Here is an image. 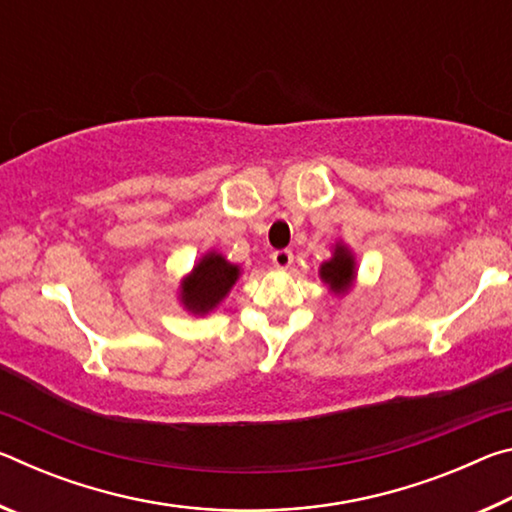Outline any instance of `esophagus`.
<instances>
[{"label":"esophagus","instance_id":"esophagus-1","mask_svg":"<svg viewBox=\"0 0 512 512\" xmlns=\"http://www.w3.org/2000/svg\"><path fill=\"white\" fill-rule=\"evenodd\" d=\"M273 266L280 268V271H284V268H289L293 264V253L291 250H275L273 253Z\"/></svg>","mask_w":512,"mask_h":512}]
</instances>
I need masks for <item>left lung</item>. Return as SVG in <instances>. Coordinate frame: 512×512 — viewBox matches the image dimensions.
<instances>
[{"instance_id": "1", "label": "left lung", "mask_w": 512, "mask_h": 512, "mask_svg": "<svg viewBox=\"0 0 512 512\" xmlns=\"http://www.w3.org/2000/svg\"><path fill=\"white\" fill-rule=\"evenodd\" d=\"M318 277L329 293L339 298L348 296L354 284H357V255L343 239L334 241L332 257L320 264Z\"/></svg>"}]
</instances>
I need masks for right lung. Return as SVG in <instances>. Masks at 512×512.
Wrapping results in <instances>:
<instances>
[{"mask_svg":"<svg viewBox=\"0 0 512 512\" xmlns=\"http://www.w3.org/2000/svg\"><path fill=\"white\" fill-rule=\"evenodd\" d=\"M241 273L244 268L232 264L219 250H207L178 284L176 298L180 307L192 316H207L230 296Z\"/></svg>","mask_w":512,"mask_h":512,"instance_id":"add662e5","label":"right lung"}]
</instances>
